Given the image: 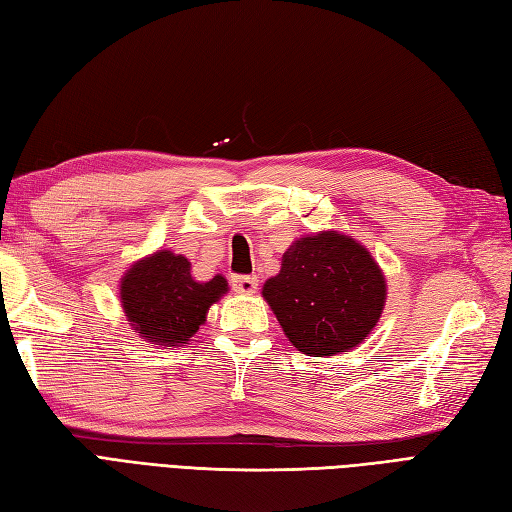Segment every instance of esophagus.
I'll return each instance as SVG.
<instances>
[{
  "mask_svg": "<svg viewBox=\"0 0 512 512\" xmlns=\"http://www.w3.org/2000/svg\"><path fill=\"white\" fill-rule=\"evenodd\" d=\"M232 289L236 293L252 295L258 289V278L256 276H232Z\"/></svg>",
  "mask_w": 512,
  "mask_h": 512,
  "instance_id": "esophagus-1",
  "label": "esophagus"
}]
</instances>
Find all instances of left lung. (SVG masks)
Returning a JSON list of instances; mask_svg holds the SVG:
<instances>
[{"instance_id":"1","label":"left lung","mask_w":512,"mask_h":512,"mask_svg":"<svg viewBox=\"0 0 512 512\" xmlns=\"http://www.w3.org/2000/svg\"><path fill=\"white\" fill-rule=\"evenodd\" d=\"M263 297L284 334L308 356H334L363 343L386 302L382 269L352 236L334 230L297 239Z\"/></svg>"}]
</instances>
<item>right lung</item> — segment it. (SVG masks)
Listing matches in <instances>:
<instances>
[{
	"label": "right lung",
	"instance_id": "1",
	"mask_svg": "<svg viewBox=\"0 0 512 512\" xmlns=\"http://www.w3.org/2000/svg\"><path fill=\"white\" fill-rule=\"evenodd\" d=\"M228 293V280L197 282L189 258L158 249L121 278V306L132 328L154 345L186 343L206 321L208 308Z\"/></svg>",
	"mask_w": 512,
	"mask_h": 512
}]
</instances>
